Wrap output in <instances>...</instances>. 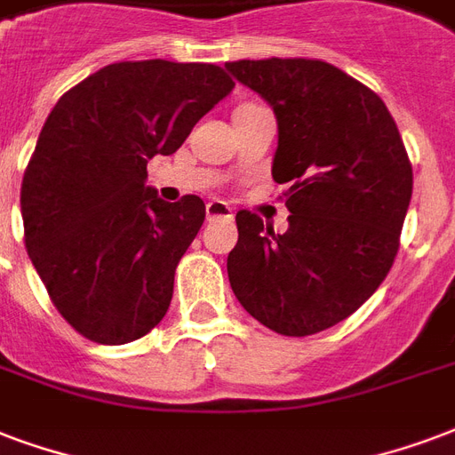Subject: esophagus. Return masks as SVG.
Instances as JSON below:
<instances>
[{
    "instance_id": "obj_1",
    "label": "esophagus",
    "mask_w": 455,
    "mask_h": 455,
    "mask_svg": "<svg viewBox=\"0 0 455 455\" xmlns=\"http://www.w3.org/2000/svg\"><path fill=\"white\" fill-rule=\"evenodd\" d=\"M206 218L208 220H218V218H223V220H230L232 218V208L225 204V201H208L206 204Z\"/></svg>"
}]
</instances>
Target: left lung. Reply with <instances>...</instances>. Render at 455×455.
Wrapping results in <instances>:
<instances>
[{
  "mask_svg": "<svg viewBox=\"0 0 455 455\" xmlns=\"http://www.w3.org/2000/svg\"><path fill=\"white\" fill-rule=\"evenodd\" d=\"M225 67L275 112L271 172L288 184L290 211L283 235L237 213L230 288L275 333L312 336L357 312L391 271L412 165L384 100L333 64L271 57Z\"/></svg>",
  "mask_w": 455,
  "mask_h": 455,
  "instance_id": "1",
  "label": "left lung"
}]
</instances>
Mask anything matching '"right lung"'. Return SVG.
Masks as SVG:
<instances>
[{
  "instance_id": "obj_1",
  "label": "right lung",
  "mask_w": 455,
  "mask_h": 455,
  "mask_svg": "<svg viewBox=\"0 0 455 455\" xmlns=\"http://www.w3.org/2000/svg\"><path fill=\"white\" fill-rule=\"evenodd\" d=\"M235 88L201 61H117L61 95L20 184L26 249L64 319L100 345L146 336L165 316L175 268L204 225L199 196L146 187Z\"/></svg>"
}]
</instances>
